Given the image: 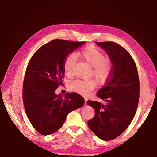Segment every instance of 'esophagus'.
<instances>
[{"label":"esophagus","mask_w":157,"mask_h":157,"mask_svg":"<svg viewBox=\"0 0 157 157\" xmlns=\"http://www.w3.org/2000/svg\"><path fill=\"white\" fill-rule=\"evenodd\" d=\"M86 102H87V98H84V105H86Z\"/></svg>","instance_id":"obj_1"}]
</instances>
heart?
Returning a JSON list of instances; mask_svg holds the SVG:
<instances>
[{
  "label": "heart",
  "instance_id": "b5f03b06",
  "mask_svg": "<svg viewBox=\"0 0 157 157\" xmlns=\"http://www.w3.org/2000/svg\"><path fill=\"white\" fill-rule=\"evenodd\" d=\"M80 59L92 66L91 76H94L97 81L103 83L109 78L111 72L109 62L105 59L104 54L94 47H87L79 53ZM75 63V58L68 56L63 62V71L67 76L73 75V67ZM96 86V82L94 79L90 80H75L70 84V89L73 91L84 95H89Z\"/></svg>",
  "mask_w": 157,
  "mask_h": 157
}]
</instances>
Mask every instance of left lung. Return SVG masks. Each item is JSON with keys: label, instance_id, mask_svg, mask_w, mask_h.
<instances>
[{"label": "left lung", "instance_id": "1", "mask_svg": "<svg viewBox=\"0 0 157 157\" xmlns=\"http://www.w3.org/2000/svg\"><path fill=\"white\" fill-rule=\"evenodd\" d=\"M113 63L110 78L98 92L105 102L87 101L95 111L88 121L91 131L104 140L116 139L124 132L136 114L139 98V79L136 66L127 50L113 42H97Z\"/></svg>", "mask_w": 157, "mask_h": 157}]
</instances>
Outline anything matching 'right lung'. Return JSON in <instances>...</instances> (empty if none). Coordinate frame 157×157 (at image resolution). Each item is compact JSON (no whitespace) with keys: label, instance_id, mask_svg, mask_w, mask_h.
Instances as JSON below:
<instances>
[{"label":"right lung","instance_id":"1","mask_svg":"<svg viewBox=\"0 0 157 157\" xmlns=\"http://www.w3.org/2000/svg\"><path fill=\"white\" fill-rule=\"evenodd\" d=\"M85 42L55 39L36 50L28 63L23 86V100L29 121L39 134H51L63 126L68 114L84 104L77 93L64 97L55 90L63 84L66 57Z\"/></svg>","mask_w":157,"mask_h":157}]
</instances>
